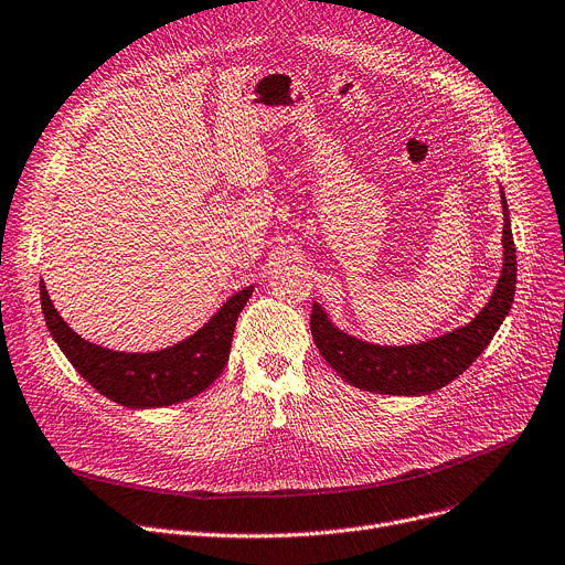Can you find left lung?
I'll use <instances>...</instances> for the list:
<instances>
[{
    "label": "left lung",
    "mask_w": 565,
    "mask_h": 565,
    "mask_svg": "<svg viewBox=\"0 0 565 565\" xmlns=\"http://www.w3.org/2000/svg\"><path fill=\"white\" fill-rule=\"evenodd\" d=\"M500 193L504 211L502 275L488 305L466 327L418 345H372L333 327L322 307L313 305L311 333L316 348L348 384L382 395H427L455 382L493 341L495 331L511 311L518 273L509 206L502 188Z\"/></svg>",
    "instance_id": "1"
}]
</instances>
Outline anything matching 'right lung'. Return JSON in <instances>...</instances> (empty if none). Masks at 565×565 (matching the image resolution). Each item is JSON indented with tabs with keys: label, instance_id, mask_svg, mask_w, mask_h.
<instances>
[{
	"label": "right lung",
	"instance_id": "obj_1",
	"mask_svg": "<svg viewBox=\"0 0 565 565\" xmlns=\"http://www.w3.org/2000/svg\"><path fill=\"white\" fill-rule=\"evenodd\" d=\"M252 292L254 286L238 290L191 338L147 354L113 352L84 341L58 316L43 281L41 305L61 352L97 393L129 408H157L191 399L220 377L230 361L236 320Z\"/></svg>",
	"mask_w": 565,
	"mask_h": 565
}]
</instances>
